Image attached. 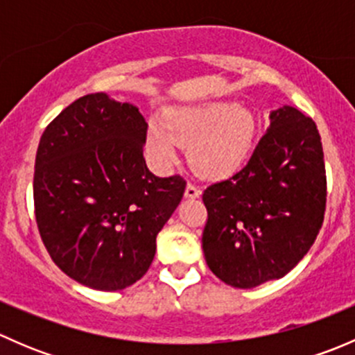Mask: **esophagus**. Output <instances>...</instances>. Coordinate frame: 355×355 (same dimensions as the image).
Wrapping results in <instances>:
<instances>
[{
	"label": "esophagus",
	"instance_id": "obj_1",
	"mask_svg": "<svg viewBox=\"0 0 355 355\" xmlns=\"http://www.w3.org/2000/svg\"><path fill=\"white\" fill-rule=\"evenodd\" d=\"M199 196H200V191L198 187H196V185L189 184L187 187H185V198H187V199H198Z\"/></svg>",
	"mask_w": 355,
	"mask_h": 355
}]
</instances>
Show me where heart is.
I'll use <instances>...</instances> for the list:
<instances>
[{
	"instance_id": "heart-1",
	"label": "heart",
	"mask_w": 355,
	"mask_h": 355,
	"mask_svg": "<svg viewBox=\"0 0 355 355\" xmlns=\"http://www.w3.org/2000/svg\"><path fill=\"white\" fill-rule=\"evenodd\" d=\"M256 139L252 113L234 101H213L166 110L146 137L149 156L161 168L177 157V146L189 148V163L199 177L221 182L244 168Z\"/></svg>"
}]
</instances>
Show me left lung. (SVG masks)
Masks as SVG:
<instances>
[{
    "label": "left lung",
    "mask_w": 355,
    "mask_h": 355,
    "mask_svg": "<svg viewBox=\"0 0 355 355\" xmlns=\"http://www.w3.org/2000/svg\"><path fill=\"white\" fill-rule=\"evenodd\" d=\"M202 250L209 270L235 288L285 277L323 225L327 175L316 123L292 106L270 113L249 163L202 194Z\"/></svg>",
    "instance_id": "8db88e82"
}]
</instances>
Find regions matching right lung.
<instances>
[{
	"label": "right lung",
	"mask_w": 355,
	"mask_h": 355,
	"mask_svg": "<svg viewBox=\"0 0 355 355\" xmlns=\"http://www.w3.org/2000/svg\"><path fill=\"white\" fill-rule=\"evenodd\" d=\"M146 134L137 106L96 92L67 106L39 141V234L56 266L89 288L114 292L141 280L185 192L178 175L149 171Z\"/></svg>",
	"instance_id": "right-lung-1"
}]
</instances>
